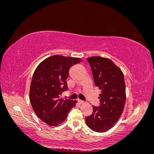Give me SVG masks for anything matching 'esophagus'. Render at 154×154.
I'll use <instances>...</instances> for the list:
<instances>
[{
  "instance_id": "34e87169",
  "label": "esophagus",
  "mask_w": 154,
  "mask_h": 154,
  "mask_svg": "<svg viewBox=\"0 0 154 154\" xmlns=\"http://www.w3.org/2000/svg\"><path fill=\"white\" fill-rule=\"evenodd\" d=\"M78 102H79V103L80 104H84V101H82V100H78Z\"/></svg>"
}]
</instances>
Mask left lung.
<instances>
[{"instance_id":"1","label":"left lung","mask_w":154,"mask_h":154,"mask_svg":"<svg viewBox=\"0 0 154 154\" xmlns=\"http://www.w3.org/2000/svg\"><path fill=\"white\" fill-rule=\"evenodd\" d=\"M95 85L101 90L99 106L85 120L94 131L104 132L113 127L120 118L126 101L125 78L121 69L111 59L102 57L87 58Z\"/></svg>"}]
</instances>
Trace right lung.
<instances>
[{"mask_svg": "<svg viewBox=\"0 0 154 154\" xmlns=\"http://www.w3.org/2000/svg\"><path fill=\"white\" fill-rule=\"evenodd\" d=\"M79 58L53 55L43 61L34 71L29 100L34 111L50 126H57L67 118L76 101L60 98L68 90L66 79L70 67L79 63Z\"/></svg>", "mask_w": 154, "mask_h": 154, "instance_id": "add662e5", "label": "right lung"}]
</instances>
